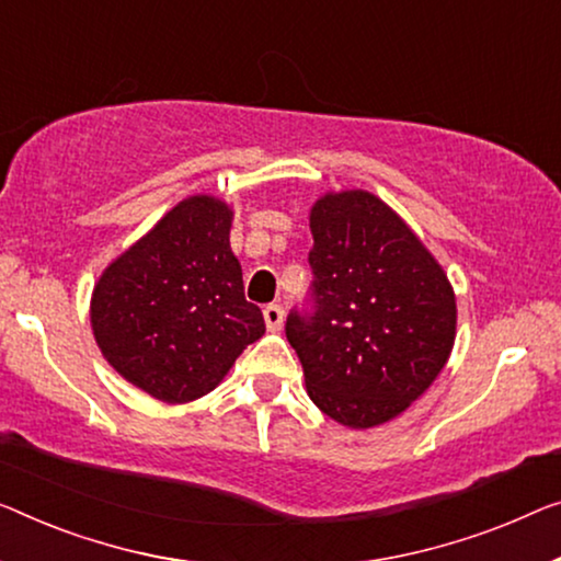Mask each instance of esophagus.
I'll return each mask as SVG.
<instances>
[{"label": "esophagus", "instance_id": "obj_1", "mask_svg": "<svg viewBox=\"0 0 561 561\" xmlns=\"http://www.w3.org/2000/svg\"><path fill=\"white\" fill-rule=\"evenodd\" d=\"M264 322H266V330L277 332L282 330V322H284V309L279 305H270L264 307Z\"/></svg>", "mask_w": 561, "mask_h": 561}]
</instances>
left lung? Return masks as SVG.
Returning a JSON list of instances; mask_svg holds the SVG:
<instances>
[{"mask_svg": "<svg viewBox=\"0 0 561 561\" xmlns=\"http://www.w3.org/2000/svg\"><path fill=\"white\" fill-rule=\"evenodd\" d=\"M314 312L287 317L307 396L365 431L433 386L456 342L454 287L415 231L370 191H330L309 211Z\"/></svg>", "mask_w": 561, "mask_h": 561, "instance_id": "left-lung-1", "label": "left lung"}]
</instances>
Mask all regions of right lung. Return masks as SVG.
<instances>
[{"instance_id": "obj_1", "label": "right lung", "mask_w": 561, "mask_h": 561, "mask_svg": "<svg viewBox=\"0 0 561 561\" xmlns=\"http://www.w3.org/2000/svg\"><path fill=\"white\" fill-rule=\"evenodd\" d=\"M231 216L216 196L183 198L95 282L90 324L100 353L163 403L211 392L266 330L244 297Z\"/></svg>"}]
</instances>
